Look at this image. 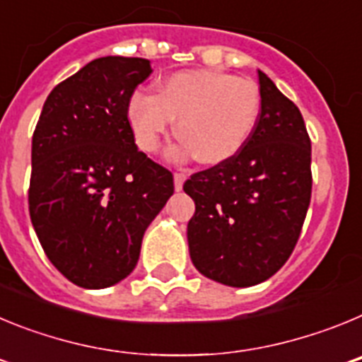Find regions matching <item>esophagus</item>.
Instances as JSON below:
<instances>
[{
  "label": "esophagus",
  "instance_id": "1",
  "mask_svg": "<svg viewBox=\"0 0 362 362\" xmlns=\"http://www.w3.org/2000/svg\"><path fill=\"white\" fill-rule=\"evenodd\" d=\"M185 181H187V174H185V172H175L174 174V187H175V190H181V188H183V185H185Z\"/></svg>",
  "mask_w": 362,
  "mask_h": 362
}]
</instances>
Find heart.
<instances>
[{
	"mask_svg": "<svg viewBox=\"0 0 362 362\" xmlns=\"http://www.w3.org/2000/svg\"><path fill=\"white\" fill-rule=\"evenodd\" d=\"M261 114L259 86L217 70H181L156 88V95L136 94L129 103V121L136 143L156 152L177 117L183 139L174 156L196 153L204 165L233 158L254 132Z\"/></svg>",
	"mask_w": 362,
	"mask_h": 362,
	"instance_id": "heart-1",
	"label": "heart"
}]
</instances>
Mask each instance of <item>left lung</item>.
<instances>
[{
    "label": "left lung",
    "instance_id": "obj_1",
    "mask_svg": "<svg viewBox=\"0 0 362 362\" xmlns=\"http://www.w3.org/2000/svg\"><path fill=\"white\" fill-rule=\"evenodd\" d=\"M259 94L245 146L183 185L196 203L187 228L192 263L235 288L263 283L288 261L312 197V143L299 108L261 70Z\"/></svg>",
    "mask_w": 362,
    "mask_h": 362
}]
</instances>
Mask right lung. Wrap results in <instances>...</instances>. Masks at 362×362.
Wrapping results in <instances>:
<instances>
[{
    "label": "right lung",
    "mask_w": 362,
    "mask_h": 362,
    "mask_svg": "<svg viewBox=\"0 0 362 362\" xmlns=\"http://www.w3.org/2000/svg\"><path fill=\"white\" fill-rule=\"evenodd\" d=\"M152 74L143 57H98L50 92L32 136L28 212L50 263L81 288L136 268L174 175L137 150L129 103Z\"/></svg>",
    "instance_id": "right-lung-1"
}]
</instances>
